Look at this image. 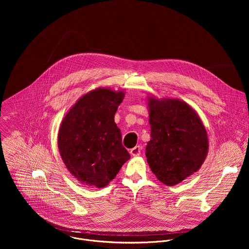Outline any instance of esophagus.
Returning a JSON list of instances; mask_svg holds the SVG:
<instances>
[{"instance_id": "obj_1", "label": "esophagus", "mask_w": 249, "mask_h": 249, "mask_svg": "<svg viewBox=\"0 0 249 249\" xmlns=\"http://www.w3.org/2000/svg\"><path fill=\"white\" fill-rule=\"evenodd\" d=\"M142 151V146L141 145H136L133 148L130 149V154L132 156H139L141 154Z\"/></svg>"}]
</instances>
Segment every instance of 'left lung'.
Returning <instances> with one entry per match:
<instances>
[{"label":"left lung","instance_id":"obj_1","mask_svg":"<svg viewBox=\"0 0 249 249\" xmlns=\"http://www.w3.org/2000/svg\"><path fill=\"white\" fill-rule=\"evenodd\" d=\"M150 141L145 156L151 172L167 186L196 173L204 163L209 140L197 112L179 99L147 96Z\"/></svg>","mask_w":249,"mask_h":249}]
</instances>
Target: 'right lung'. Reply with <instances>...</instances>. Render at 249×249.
Here are the masks:
<instances>
[{
    "mask_svg": "<svg viewBox=\"0 0 249 249\" xmlns=\"http://www.w3.org/2000/svg\"><path fill=\"white\" fill-rule=\"evenodd\" d=\"M124 91L99 87L80 97L63 118L57 135L62 161L81 184L104 188L130 158L114 115Z\"/></svg>",
    "mask_w": 249,
    "mask_h": 249,
    "instance_id": "right-lung-1",
    "label": "right lung"
}]
</instances>
